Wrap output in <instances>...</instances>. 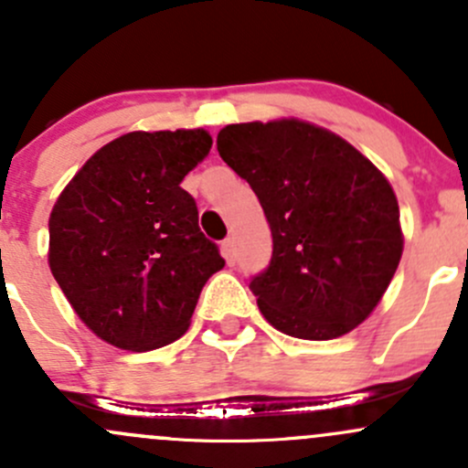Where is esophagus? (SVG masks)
Here are the masks:
<instances>
[{
  "instance_id": "obj_1",
  "label": "esophagus",
  "mask_w": 468,
  "mask_h": 468,
  "mask_svg": "<svg viewBox=\"0 0 468 468\" xmlns=\"http://www.w3.org/2000/svg\"><path fill=\"white\" fill-rule=\"evenodd\" d=\"M221 255H224L229 264L235 262V242L230 238H226L224 242H221Z\"/></svg>"
}]
</instances>
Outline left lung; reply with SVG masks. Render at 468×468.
I'll return each mask as SVG.
<instances>
[{
	"instance_id": "left-lung-1",
	"label": "left lung",
	"mask_w": 468,
	"mask_h": 468,
	"mask_svg": "<svg viewBox=\"0 0 468 468\" xmlns=\"http://www.w3.org/2000/svg\"><path fill=\"white\" fill-rule=\"evenodd\" d=\"M218 152L249 181L271 229V264L249 284L262 316L304 341L358 327L403 250L399 204L383 172L346 139L298 118L226 125Z\"/></svg>"
}]
</instances>
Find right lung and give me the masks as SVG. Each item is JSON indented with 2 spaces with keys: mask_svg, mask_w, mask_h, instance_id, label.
<instances>
[{
  "mask_svg": "<svg viewBox=\"0 0 468 468\" xmlns=\"http://www.w3.org/2000/svg\"><path fill=\"white\" fill-rule=\"evenodd\" d=\"M206 130L130 132L76 172L48 218V267L73 312L110 346L147 352L184 336L224 267L181 181Z\"/></svg>",
  "mask_w": 468,
  "mask_h": 468,
  "instance_id": "right-lung-1",
  "label": "right lung"
}]
</instances>
